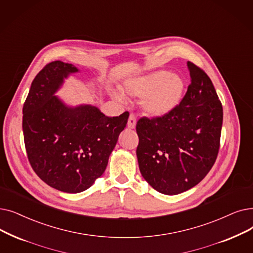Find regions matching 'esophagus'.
<instances>
[{"label":"esophagus","instance_id":"esophagus-1","mask_svg":"<svg viewBox=\"0 0 253 253\" xmlns=\"http://www.w3.org/2000/svg\"><path fill=\"white\" fill-rule=\"evenodd\" d=\"M127 126H128L130 129H134V128H135V126H136V119H135V116H134V115H130V116H129Z\"/></svg>","mask_w":253,"mask_h":253}]
</instances>
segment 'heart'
Masks as SVG:
<instances>
[{"label":"heart","mask_w":253,"mask_h":253,"mask_svg":"<svg viewBox=\"0 0 253 253\" xmlns=\"http://www.w3.org/2000/svg\"><path fill=\"white\" fill-rule=\"evenodd\" d=\"M185 83L181 76L168 70H157L130 79L123 85V93L141 98V108L151 117H163L171 113L181 103ZM122 99L120 94H115Z\"/></svg>","instance_id":"obj_1"}]
</instances>
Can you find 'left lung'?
Returning a JSON list of instances; mask_svg holds the SVG:
<instances>
[{
    "label": "left lung",
    "mask_w": 253,
    "mask_h": 253,
    "mask_svg": "<svg viewBox=\"0 0 253 253\" xmlns=\"http://www.w3.org/2000/svg\"><path fill=\"white\" fill-rule=\"evenodd\" d=\"M191 83L181 103L163 117L138 120L136 156L144 179L160 193L175 195L199 184L219 151L223 111L204 70L187 62Z\"/></svg>",
    "instance_id": "left-lung-1"
}]
</instances>
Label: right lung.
<instances>
[{
  "mask_svg": "<svg viewBox=\"0 0 253 253\" xmlns=\"http://www.w3.org/2000/svg\"><path fill=\"white\" fill-rule=\"evenodd\" d=\"M80 70L54 61L33 81L23 108L28 158L38 177L67 193L90 188L104 172L129 113L106 117L100 109L66 104L56 93L64 81Z\"/></svg>",
  "mask_w": 253,
  "mask_h": 253,
  "instance_id": "1",
  "label": "right lung"
}]
</instances>
